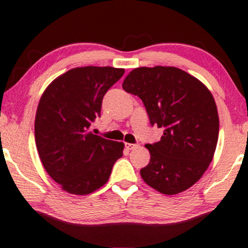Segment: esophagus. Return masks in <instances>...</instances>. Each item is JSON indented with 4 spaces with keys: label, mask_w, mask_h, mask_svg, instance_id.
<instances>
[{
    "label": "esophagus",
    "mask_w": 248,
    "mask_h": 248,
    "mask_svg": "<svg viewBox=\"0 0 248 248\" xmlns=\"http://www.w3.org/2000/svg\"><path fill=\"white\" fill-rule=\"evenodd\" d=\"M125 147H126V149L128 150H132V149H136V148L139 147V144L138 143H125Z\"/></svg>",
    "instance_id": "esophagus-1"
}]
</instances>
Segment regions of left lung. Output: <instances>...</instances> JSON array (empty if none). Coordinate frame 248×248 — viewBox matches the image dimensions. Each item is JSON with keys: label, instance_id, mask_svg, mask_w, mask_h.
<instances>
[{"label": "left lung", "instance_id": "1", "mask_svg": "<svg viewBox=\"0 0 248 248\" xmlns=\"http://www.w3.org/2000/svg\"><path fill=\"white\" fill-rule=\"evenodd\" d=\"M123 89L138 95L152 125L162 127L158 142L146 144L150 162L140 174L164 195H175L194 186L213 159L218 138V115L206 86L175 67L133 69Z\"/></svg>", "mask_w": 248, "mask_h": 248}]
</instances>
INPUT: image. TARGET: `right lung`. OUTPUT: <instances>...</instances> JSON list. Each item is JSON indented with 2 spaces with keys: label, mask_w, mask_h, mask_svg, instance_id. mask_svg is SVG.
I'll return each mask as SVG.
<instances>
[{
  "label": "right lung",
  "mask_w": 248,
  "mask_h": 248,
  "mask_svg": "<svg viewBox=\"0 0 248 248\" xmlns=\"http://www.w3.org/2000/svg\"><path fill=\"white\" fill-rule=\"evenodd\" d=\"M123 68L79 67L57 77L41 96L35 142L41 162L63 190L88 195L108 181L123 156L124 143L93 134L104 95L123 76Z\"/></svg>",
  "instance_id": "obj_1"
}]
</instances>
